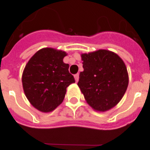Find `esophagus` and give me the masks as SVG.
<instances>
[{"instance_id": "obj_1", "label": "esophagus", "mask_w": 150, "mask_h": 150, "mask_svg": "<svg viewBox=\"0 0 150 150\" xmlns=\"http://www.w3.org/2000/svg\"><path fill=\"white\" fill-rule=\"evenodd\" d=\"M74 77H75V81L76 82H78L79 80V74L78 73V74H75V75H74Z\"/></svg>"}]
</instances>
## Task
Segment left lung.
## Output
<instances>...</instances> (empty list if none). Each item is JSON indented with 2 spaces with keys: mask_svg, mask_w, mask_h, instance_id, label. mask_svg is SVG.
Returning <instances> with one entry per match:
<instances>
[{
  "mask_svg": "<svg viewBox=\"0 0 150 150\" xmlns=\"http://www.w3.org/2000/svg\"><path fill=\"white\" fill-rule=\"evenodd\" d=\"M84 71L78 85L88 104L94 110L106 111L121 100L128 86L124 61L113 52L100 50L82 54Z\"/></svg>",
  "mask_w": 150,
  "mask_h": 150,
  "instance_id": "8db88e82",
  "label": "left lung"
}]
</instances>
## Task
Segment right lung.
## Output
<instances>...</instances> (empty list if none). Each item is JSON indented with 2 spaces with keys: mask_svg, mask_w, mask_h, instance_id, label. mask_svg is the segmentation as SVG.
Listing matches in <instances>:
<instances>
[{
  "mask_svg": "<svg viewBox=\"0 0 150 150\" xmlns=\"http://www.w3.org/2000/svg\"><path fill=\"white\" fill-rule=\"evenodd\" d=\"M65 52L44 48L33 56L23 73L26 97L33 106L42 112L55 110L64 100L67 87L75 82L63 62Z\"/></svg>",
  "mask_w": 150,
  "mask_h": 150,
  "instance_id": "add662e5",
  "label": "right lung"
}]
</instances>
